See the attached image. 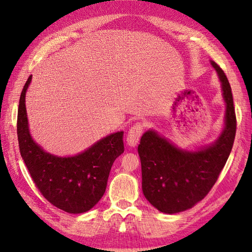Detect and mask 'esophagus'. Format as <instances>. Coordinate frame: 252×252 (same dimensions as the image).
I'll return each instance as SVG.
<instances>
[{
	"label": "esophagus",
	"mask_w": 252,
	"mask_h": 252,
	"mask_svg": "<svg viewBox=\"0 0 252 252\" xmlns=\"http://www.w3.org/2000/svg\"><path fill=\"white\" fill-rule=\"evenodd\" d=\"M144 131V123L143 122H136L135 125L131 126V129L127 132L126 135V142L129 144V146L134 147L138 143L141 138V135L143 134Z\"/></svg>",
	"instance_id": "34e87169"
}]
</instances>
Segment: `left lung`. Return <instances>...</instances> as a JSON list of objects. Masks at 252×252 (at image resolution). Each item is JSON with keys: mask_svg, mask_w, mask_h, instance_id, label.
<instances>
[{"mask_svg": "<svg viewBox=\"0 0 252 252\" xmlns=\"http://www.w3.org/2000/svg\"><path fill=\"white\" fill-rule=\"evenodd\" d=\"M211 65L222 82L226 104L225 127L220 137L199 151L187 152L149 130L143 134L137 148L144 196L163 213L185 211L203 199L216 184L232 151L236 134L232 89L220 66L215 62Z\"/></svg>", "mask_w": 252, "mask_h": 252, "instance_id": "left-lung-1", "label": "left lung"}]
</instances>
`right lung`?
Returning <instances> with one entry per match:
<instances>
[{
    "instance_id": "add662e5",
    "label": "right lung",
    "mask_w": 252,
    "mask_h": 252,
    "mask_svg": "<svg viewBox=\"0 0 252 252\" xmlns=\"http://www.w3.org/2000/svg\"><path fill=\"white\" fill-rule=\"evenodd\" d=\"M30 76L21 91L17 136L19 151L37 189L53 206L69 213L92 209L106 190L111 165L125 152L123 132L110 134L73 157H57L44 152L29 133L26 92Z\"/></svg>"
}]
</instances>
